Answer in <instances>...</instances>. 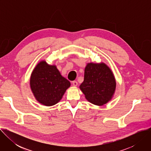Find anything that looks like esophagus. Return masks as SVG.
<instances>
[{"mask_svg": "<svg viewBox=\"0 0 151 151\" xmlns=\"http://www.w3.org/2000/svg\"><path fill=\"white\" fill-rule=\"evenodd\" d=\"M72 84H73L74 87H76V86L78 85V82L76 81H74L72 82Z\"/></svg>", "mask_w": 151, "mask_h": 151, "instance_id": "34e87169", "label": "esophagus"}]
</instances>
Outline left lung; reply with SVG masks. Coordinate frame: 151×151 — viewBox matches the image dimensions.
I'll list each match as a JSON object with an SVG mask.
<instances>
[{
	"label": "left lung",
	"mask_w": 151,
	"mask_h": 151,
	"mask_svg": "<svg viewBox=\"0 0 151 151\" xmlns=\"http://www.w3.org/2000/svg\"><path fill=\"white\" fill-rule=\"evenodd\" d=\"M116 82L110 68L104 63H88L84 70V80L79 88L89 102L103 106L111 101Z\"/></svg>",
	"instance_id": "left-lung-1"
}]
</instances>
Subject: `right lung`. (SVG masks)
Returning a JSON list of instances; mask_svg holds the SVG:
<instances>
[{"label": "right lung", "mask_w": 151, "mask_h": 151, "mask_svg": "<svg viewBox=\"0 0 151 151\" xmlns=\"http://www.w3.org/2000/svg\"><path fill=\"white\" fill-rule=\"evenodd\" d=\"M70 86L54 64L40 61L33 70L30 87L36 100L41 104L51 106L58 103Z\"/></svg>", "instance_id": "right-lung-1"}]
</instances>
